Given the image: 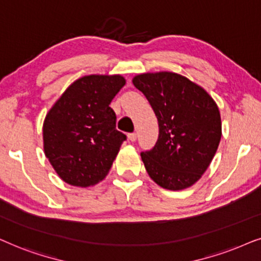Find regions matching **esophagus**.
I'll list each match as a JSON object with an SVG mask.
<instances>
[{"label": "esophagus", "mask_w": 261, "mask_h": 261, "mask_svg": "<svg viewBox=\"0 0 261 261\" xmlns=\"http://www.w3.org/2000/svg\"><path fill=\"white\" fill-rule=\"evenodd\" d=\"M127 138H128V141L135 142V141L137 140V134H128L127 135Z\"/></svg>", "instance_id": "obj_1"}]
</instances>
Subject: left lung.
<instances>
[{
	"label": "left lung",
	"instance_id": "left-lung-1",
	"mask_svg": "<svg viewBox=\"0 0 261 261\" xmlns=\"http://www.w3.org/2000/svg\"><path fill=\"white\" fill-rule=\"evenodd\" d=\"M159 121L155 147L141 152L148 174L159 186L191 187L210 166L222 136L217 103L205 89L171 71L135 76Z\"/></svg>",
	"mask_w": 261,
	"mask_h": 261
}]
</instances>
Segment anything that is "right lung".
Segmentation results:
<instances>
[{"instance_id": "1", "label": "right lung", "mask_w": 261, "mask_h": 261, "mask_svg": "<svg viewBox=\"0 0 261 261\" xmlns=\"http://www.w3.org/2000/svg\"><path fill=\"white\" fill-rule=\"evenodd\" d=\"M121 75L76 80L48 111L43 124L44 152L69 185L89 187L109 174L126 136L116 128L110 107L125 85Z\"/></svg>"}]
</instances>
